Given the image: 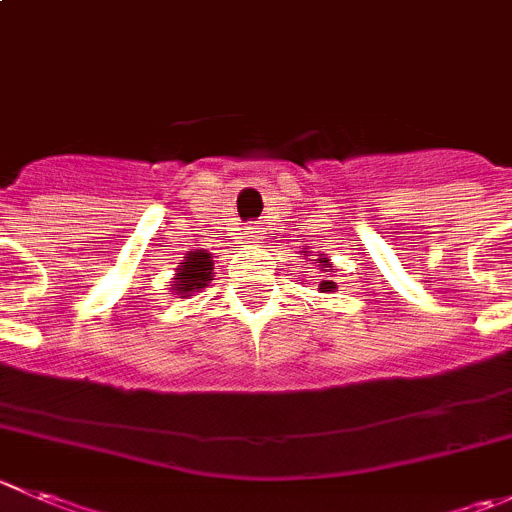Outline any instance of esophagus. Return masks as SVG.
<instances>
[{
    "label": "esophagus",
    "mask_w": 512,
    "mask_h": 512,
    "mask_svg": "<svg viewBox=\"0 0 512 512\" xmlns=\"http://www.w3.org/2000/svg\"><path fill=\"white\" fill-rule=\"evenodd\" d=\"M262 230H265V227H260V225L250 227V232H247V242H255V240H262Z\"/></svg>",
    "instance_id": "esophagus-1"
}]
</instances>
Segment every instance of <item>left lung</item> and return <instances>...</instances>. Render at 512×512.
<instances>
[{
  "label": "left lung",
  "mask_w": 512,
  "mask_h": 512,
  "mask_svg": "<svg viewBox=\"0 0 512 512\" xmlns=\"http://www.w3.org/2000/svg\"><path fill=\"white\" fill-rule=\"evenodd\" d=\"M302 250H305V247H302ZM305 257H307V252H305ZM317 261L321 262V265L317 266V270H320V272H325V280L320 282V292H335V290H337V285H335V282H332V280H327V275H330V272H332V262L327 260L325 255H320V257H317V260H315V265Z\"/></svg>",
  "instance_id": "1"
}]
</instances>
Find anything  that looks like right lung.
<instances>
[{
    "label": "right lung",
    "mask_w": 512,
    "mask_h": 512,
    "mask_svg": "<svg viewBox=\"0 0 512 512\" xmlns=\"http://www.w3.org/2000/svg\"><path fill=\"white\" fill-rule=\"evenodd\" d=\"M215 277V260L207 250L187 252L185 260L177 262L175 277H172L170 290L180 297H190L192 292H200L207 282Z\"/></svg>",
    "instance_id": "obj_1"
}]
</instances>
